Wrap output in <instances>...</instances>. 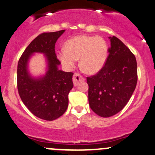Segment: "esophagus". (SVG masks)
<instances>
[{
  "label": "esophagus",
  "mask_w": 155,
  "mask_h": 155,
  "mask_svg": "<svg viewBox=\"0 0 155 155\" xmlns=\"http://www.w3.org/2000/svg\"><path fill=\"white\" fill-rule=\"evenodd\" d=\"M84 79V77H83L82 75L79 74V73H75L74 75H73V84H74L75 86L77 85V84L79 83V82H81V81H83Z\"/></svg>",
  "instance_id": "1"
}]
</instances>
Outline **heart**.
I'll return each instance as SVG.
<instances>
[{
	"label": "heart",
	"instance_id": "b5f03b06",
	"mask_svg": "<svg viewBox=\"0 0 155 155\" xmlns=\"http://www.w3.org/2000/svg\"><path fill=\"white\" fill-rule=\"evenodd\" d=\"M108 55V46L105 39L96 35H78L64 44V49L57 53L58 60L67 69H71L79 58L82 71L94 74L105 65Z\"/></svg>",
	"mask_w": 155,
	"mask_h": 155
}]
</instances>
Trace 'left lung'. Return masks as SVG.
<instances>
[{
  "mask_svg": "<svg viewBox=\"0 0 155 155\" xmlns=\"http://www.w3.org/2000/svg\"><path fill=\"white\" fill-rule=\"evenodd\" d=\"M109 38L110 47L105 65L97 74L87 77L89 105L102 117L120 112L129 101L137 82L134 55L116 36Z\"/></svg>",
  "mask_w": 155,
  "mask_h": 155,
  "instance_id": "left-lung-1",
  "label": "left lung"
}]
</instances>
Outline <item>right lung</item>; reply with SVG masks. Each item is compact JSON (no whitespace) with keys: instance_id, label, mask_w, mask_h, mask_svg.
<instances>
[{"instance_id":"add662e5","label":"right lung","mask_w":155,"mask_h":155,"mask_svg":"<svg viewBox=\"0 0 155 155\" xmlns=\"http://www.w3.org/2000/svg\"><path fill=\"white\" fill-rule=\"evenodd\" d=\"M64 30L43 32L25 49L19 58L17 69V87L19 96L31 113L42 120L52 121L64 114L68 106V94L73 87L72 72L58 69L55 45ZM33 52L45 53L48 71L39 79H33L27 71V62Z\"/></svg>"}]
</instances>
